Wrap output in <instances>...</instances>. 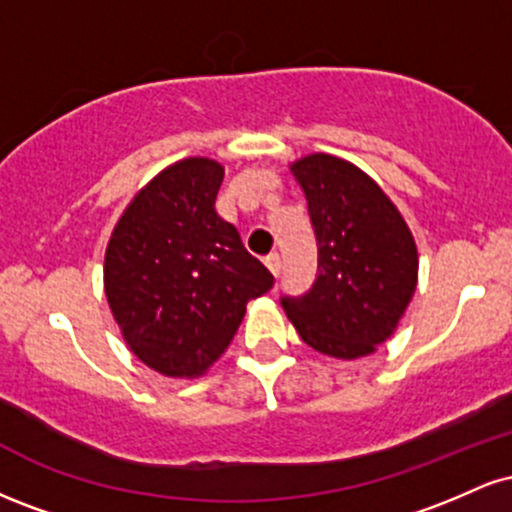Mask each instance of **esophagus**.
<instances>
[{
	"instance_id": "34e87169",
	"label": "esophagus",
	"mask_w": 512,
	"mask_h": 512,
	"mask_svg": "<svg viewBox=\"0 0 512 512\" xmlns=\"http://www.w3.org/2000/svg\"><path fill=\"white\" fill-rule=\"evenodd\" d=\"M264 264H267L269 272H272L274 276H279V272H281V257H279V252H269V255L264 257Z\"/></svg>"
}]
</instances>
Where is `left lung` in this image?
<instances>
[{"mask_svg":"<svg viewBox=\"0 0 512 512\" xmlns=\"http://www.w3.org/2000/svg\"><path fill=\"white\" fill-rule=\"evenodd\" d=\"M317 240V276L281 308L325 356L373 354L414 296L419 255L395 204L363 170L313 154L291 166Z\"/></svg>","mask_w":512,"mask_h":512,"instance_id":"8db88e82","label":"left lung"}]
</instances>
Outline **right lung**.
<instances>
[{"mask_svg":"<svg viewBox=\"0 0 512 512\" xmlns=\"http://www.w3.org/2000/svg\"><path fill=\"white\" fill-rule=\"evenodd\" d=\"M221 182L209 158L166 168L132 199L105 252V296L129 349L170 378L204 373L248 301L274 286L216 211Z\"/></svg>","mask_w":512,"mask_h":512,"instance_id":"right-lung-1","label":"right lung"}]
</instances>
